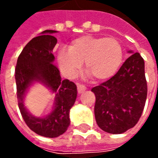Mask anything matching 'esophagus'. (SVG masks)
Masks as SVG:
<instances>
[{
  "label": "esophagus",
  "instance_id": "1",
  "mask_svg": "<svg viewBox=\"0 0 158 158\" xmlns=\"http://www.w3.org/2000/svg\"><path fill=\"white\" fill-rule=\"evenodd\" d=\"M77 88H78V92H79V94H82V93H84L86 90L85 86L83 85H79V84L77 85Z\"/></svg>",
  "mask_w": 158,
  "mask_h": 158
}]
</instances>
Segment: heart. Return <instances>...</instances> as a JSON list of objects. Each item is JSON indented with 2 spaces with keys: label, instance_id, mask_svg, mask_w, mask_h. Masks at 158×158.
<instances>
[{
  "label": "heart",
  "instance_id": "obj_1",
  "mask_svg": "<svg viewBox=\"0 0 158 158\" xmlns=\"http://www.w3.org/2000/svg\"><path fill=\"white\" fill-rule=\"evenodd\" d=\"M122 45L114 38L83 35L73 40L69 50L58 53V63L67 76H74L84 62L89 75L97 81L113 77L121 66Z\"/></svg>",
  "mask_w": 158,
  "mask_h": 158
}]
</instances>
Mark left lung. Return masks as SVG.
Instances as JSON below:
<instances>
[{
    "instance_id": "left-lung-1",
    "label": "left lung",
    "mask_w": 158,
    "mask_h": 158,
    "mask_svg": "<svg viewBox=\"0 0 158 158\" xmlns=\"http://www.w3.org/2000/svg\"><path fill=\"white\" fill-rule=\"evenodd\" d=\"M123 62L116 74L91 91L96 95L97 125L109 134H122L139 121L146 104L147 85L145 62L138 52Z\"/></svg>"
}]
</instances>
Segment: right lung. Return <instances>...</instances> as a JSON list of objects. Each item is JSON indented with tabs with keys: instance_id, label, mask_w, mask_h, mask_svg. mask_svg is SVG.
I'll list each match as a JSON object with an SVG mask.
<instances>
[{
	"instance_id": "add662e5",
	"label": "right lung",
	"mask_w": 158,
	"mask_h": 158,
	"mask_svg": "<svg viewBox=\"0 0 158 158\" xmlns=\"http://www.w3.org/2000/svg\"><path fill=\"white\" fill-rule=\"evenodd\" d=\"M45 30L33 38L20 53L15 69L17 96L20 113L26 124L39 135L55 138L67 131L70 124L69 113L77 98V86L69 79H62L53 62L52 54L57 40ZM36 82L45 86L55 95L52 110L44 117L33 115L24 106L27 93Z\"/></svg>"
}]
</instances>
